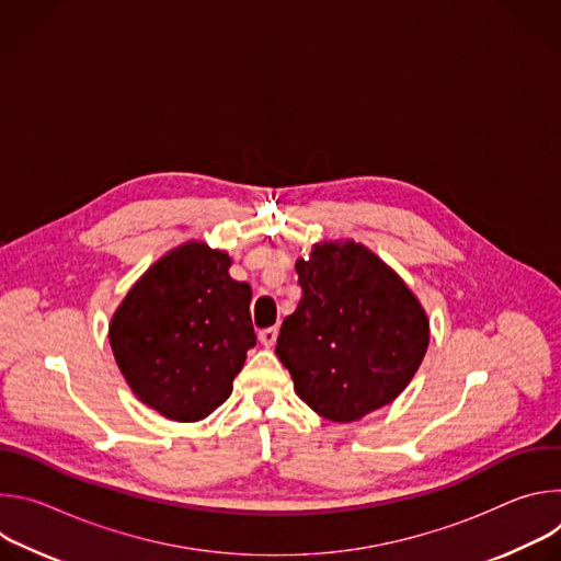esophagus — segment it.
Segmentation results:
<instances>
[{
    "mask_svg": "<svg viewBox=\"0 0 561 561\" xmlns=\"http://www.w3.org/2000/svg\"><path fill=\"white\" fill-rule=\"evenodd\" d=\"M257 340H260V344H262V346L271 348V346L277 342V329H264V331H260Z\"/></svg>",
    "mask_w": 561,
    "mask_h": 561,
    "instance_id": "1",
    "label": "esophagus"
}]
</instances>
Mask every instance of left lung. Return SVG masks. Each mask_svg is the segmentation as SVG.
Instances as JSON below:
<instances>
[{
    "label": "left lung",
    "mask_w": 561,
    "mask_h": 561,
    "mask_svg": "<svg viewBox=\"0 0 561 561\" xmlns=\"http://www.w3.org/2000/svg\"><path fill=\"white\" fill-rule=\"evenodd\" d=\"M295 271L301 299L284 319L275 353L299 399L331 422H357L390 404L428 348L420 299L355 242L314 244Z\"/></svg>",
    "instance_id": "1"
}]
</instances>
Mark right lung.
Returning a JSON list of instances; mask_svg holds the SVG:
<instances>
[{"label":"right lung","instance_id":"1","mask_svg":"<svg viewBox=\"0 0 561 561\" xmlns=\"http://www.w3.org/2000/svg\"><path fill=\"white\" fill-rule=\"evenodd\" d=\"M230 257L188 242L154 262L128 290L108 329L130 390L159 415L197 422L221 407L257 337L251 286Z\"/></svg>","mask_w":561,"mask_h":561}]
</instances>
